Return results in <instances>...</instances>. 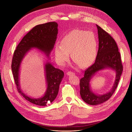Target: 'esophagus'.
Here are the masks:
<instances>
[{
	"mask_svg": "<svg viewBox=\"0 0 132 132\" xmlns=\"http://www.w3.org/2000/svg\"><path fill=\"white\" fill-rule=\"evenodd\" d=\"M74 74H75V73H73L72 71H69L67 72V75H68V76H69V75H74Z\"/></svg>",
	"mask_w": 132,
	"mask_h": 132,
	"instance_id": "obj_1",
	"label": "esophagus"
}]
</instances>
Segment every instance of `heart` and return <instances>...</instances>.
I'll return each mask as SVG.
<instances>
[{"mask_svg": "<svg viewBox=\"0 0 132 132\" xmlns=\"http://www.w3.org/2000/svg\"><path fill=\"white\" fill-rule=\"evenodd\" d=\"M97 45L96 36L92 32L73 30L63 37L61 44L55 45V59L59 65H64L70 53L75 64L82 68L88 67L96 57Z\"/></svg>", "mask_w": 132, "mask_h": 132, "instance_id": "b5f03b06", "label": "heart"}]
</instances>
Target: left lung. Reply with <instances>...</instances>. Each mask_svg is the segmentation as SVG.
<instances>
[{"mask_svg": "<svg viewBox=\"0 0 132 132\" xmlns=\"http://www.w3.org/2000/svg\"><path fill=\"white\" fill-rule=\"evenodd\" d=\"M98 29L99 49L96 61L85 71L84 76L80 80V94L82 99L90 105L102 103L112 96L118 85L123 71L120 53L113 38L99 26ZM105 68H111L116 72V80L112 89L102 95L94 94L90 88L91 78L98 71Z\"/></svg>", "mask_w": 132, "mask_h": 132, "instance_id": "8db88e82", "label": "left lung"}]
</instances>
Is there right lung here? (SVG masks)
Segmentation results:
<instances>
[{"instance_id": "right-lung-1", "label": "right lung", "mask_w": 132, "mask_h": 132, "mask_svg": "<svg viewBox=\"0 0 132 132\" xmlns=\"http://www.w3.org/2000/svg\"><path fill=\"white\" fill-rule=\"evenodd\" d=\"M57 27L58 24L55 22L36 26L23 37L13 53L11 69L17 90L27 100L37 105L46 106L55 99L64 77V72L55 68L49 62L46 63L45 72L47 89L42 97L34 99L26 95L21 90L19 84L20 65L26 54L33 48L41 51L48 57L57 39Z\"/></svg>"}]
</instances>
